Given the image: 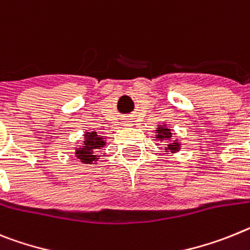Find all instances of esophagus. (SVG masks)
Listing matches in <instances>:
<instances>
[{"instance_id": "esophagus-1", "label": "esophagus", "mask_w": 250, "mask_h": 250, "mask_svg": "<svg viewBox=\"0 0 250 250\" xmlns=\"http://www.w3.org/2000/svg\"><path fill=\"white\" fill-rule=\"evenodd\" d=\"M131 123H133V121H125V125H126V126H129V125H133V124H131Z\"/></svg>"}]
</instances>
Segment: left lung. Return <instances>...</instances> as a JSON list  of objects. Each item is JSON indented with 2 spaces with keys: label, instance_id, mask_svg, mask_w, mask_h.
I'll list each match as a JSON object with an SVG mask.
<instances>
[{
  "label": "left lung",
  "instance_id": "left-lung-1",
  "mask_svg": "<svg viewBox=\"0 0 250 250\" xmlns=\"http://www.w3.org/2000/svg\"><path fill=\"white\" fill-rule=\"evenodd\" d=\"M157 138L159 140H163V139H170V136H172V133H170V129H168V127H164V126H159L157 127ZM170 151H177L178 149H180V144L177 142L174 143H170V144H168V148Z\"/></svg>",
  "mask_w": 250,
  "mask_h": 250
}]
</instances>
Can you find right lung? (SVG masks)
Segmentation results:
<instances>
[{"instance_id": "add662e5", "label": "right lung", "mask_w": 250, "mask_h": 250, "mask_svg": "<svg viewBox=\"0 0 250 250\" xmlns=\"http://www.w3.org/2000/svg\"><path fill=\"white\" fill-rule=\"evenodd\" d=\"M104 144L106 143H104V138L97 135L96 131L86 133L84 134V144H83V146L76 149L77 158L84 164H92L93 162L99 159V157L96 154L99 153V149H101Z\"/></svg>"}]
</instances>
